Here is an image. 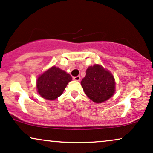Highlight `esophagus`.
<instances>
[{"instance_id":"34e87169","label":"esophagus","mask_w":153,"mask_h":153,"mask_svg":"<svg viewBox=\"0 0 153 153\" xmlns=\"http://www.w3.org/2000/svg\"><path fill=\"white\" fill-rule=\"evenodd\" d=\"M73 80H75V81H80V76H75V77H73Z\"/></svg>"}]
</instances>
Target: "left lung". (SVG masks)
I'll return each mask as SVG.
<instances>
[{
  "label": "left lung",
  "mask_w": 153,
  "mask_h": 153,
  "mask_svg": "<svg viewBox=\"0 0 153 153\" xmlns=\"http://www.w3.org/2000/svg\"><path fill=\"white\" fill-rule=\"evenodd\" d=\"M81 85L88 97L98 103L110 99L115 92L113 75L99 65L88 68L86 75L81 80Z\"/></svg>",
  "instance_id": "left-lung-1"
}]
</instances>
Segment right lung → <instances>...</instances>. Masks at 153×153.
<instances>
[{
    "label": "right lung",
    "instance_id": "1",
    "mask_svg": "<svg viewBox=\"0 0 153 153\" xmlns=\"http://www.w3.org/2000/svg\"><path fill=\"white\" fill-rule=\"evenodd\" d=\"M72 80V77L59 68L52 67L39 77L36 82L38 93L47 100H54L59 97Z\"/></svg>",
    "mask_w": 153,
    "mask_h": 153
}]
</instances>
